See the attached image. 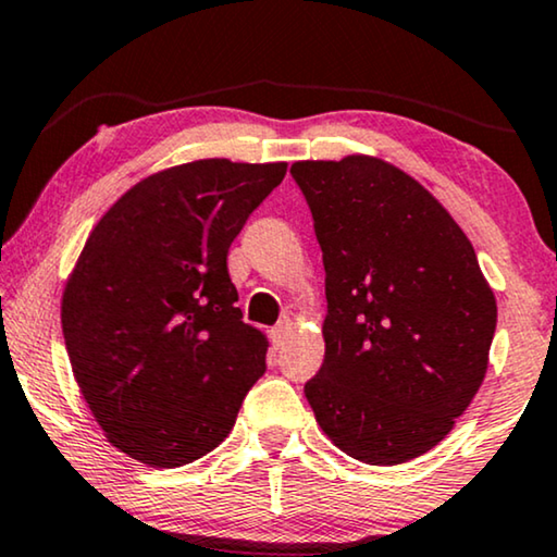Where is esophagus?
<instances>
[{
  "label": "esophagus",
  "mask_w": 557,
  "mask_h": 557,
  "mask_svg": "<svg viewBox=\"0 0 557 557\" xmlns=\"http://www.w3.org/2000/svg\"><path fill=\"white\" fill-rule=\"evenodd\" d=\"M290 333H293V323L290 321H280L277 325H274L272 329V341H274V346H283L287 338H290Z\"/></svg>",
  "instance_id": "obj_1"
}]
</instances>
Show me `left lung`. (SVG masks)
<instances>
[{"mask_svg":"<svg viewBox=\"0 0 557 557\" xmlns=\"http://www.w3.org/2000/svg\"><path fill=\"white\" fill-rule=\"evenodd\" d=\"M290 173L325 267V356L306 384L318 425L361 463L428 454L488 367L496 298L473 244L425 185L374 154Z\"/></svg>","mask_w":557,"mask_h":557,"instance_id":"obj_1","label":"left lung"}]
</instances>
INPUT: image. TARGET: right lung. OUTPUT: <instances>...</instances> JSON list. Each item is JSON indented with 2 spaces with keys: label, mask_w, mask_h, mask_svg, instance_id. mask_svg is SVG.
I'll list each match as a JSON object with an SVG mask.
<instances>
[{
  "label": "right lung",
  "mask_w": 557,
  "mask_h": 557,
  "mask_svg": "<svg viewBox=\"0 0 557 557\" xmlns=\"http://www.w3.org/2000/svg\"><path fill=\"white\" fill-rule=\"evenodd\" d=\"M287 162L203 158L143 177L91 228L61 300L73 376L111 446L152 469L232 433L270 341L226 255Z\"/></svg>",
  "instance_id": "right-lung-1"
}]
</instances>
